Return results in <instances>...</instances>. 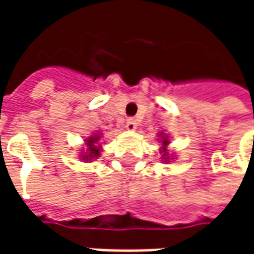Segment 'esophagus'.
I'll use <instances>...</instances> for the list:
<instances>
[{"label": "esophagus", "mask_w": 254, "mask_h": 254, "mask_svg": "<svg viewBox=\"0 0 254 254\" xmlns=\"http://www.w3.org/2000/svg\"><path fill=\"white\" fill-rule=\"evenodd\" d=\"M127 130H134L136 127H137V122H136V120L134 118H127Z\"/></svg>", "instance_id": "obj_1"}]
</instances>
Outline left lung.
Returning a JSON list of instances; mask_svg holds the SVG:
<instances>
[{
	"mask_svg": "<svg viewBox=\"0 0 254 254\" xmlns=\"http://www.w3.org/2000/svg\"><path fill=\"white\" fill-rule=\"evenodd\" d=\"M162 138H163V148H162V152H163V155H162V156H165V162H166V160L170 159V158H167V156H169V154H167V149H166V145L169 144V140H167V137H165V136H163Z\"/></svg>",
	"mask_w": 254,
	"mask_h": 254,
	"instance_id": "left-lung-1",
	"label": "left lung"
}]
</instances>
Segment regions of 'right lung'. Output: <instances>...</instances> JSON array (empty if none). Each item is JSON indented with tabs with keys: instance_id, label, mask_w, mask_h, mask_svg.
<instances>
[{
	"instance_id": "add662e5",
	"label": "right lung",
	"mask_w": 254,
	"mask_h": 254,
	"mask_svg": "<svg viewBox=\"0 0 254 254\" xmlns=\"http://www.w3.org/2000/svg\"><path fill=\"white\" fill-rule=\"evenodd\" d=\"M100 136L99 134H94L92 137H89L85 140V143L88 145V154H84L81 155L83 160H91V159H96L98 156L100 155V147L99 145H96L98 141H99Z\"/></svg>"
}]
</instances>
